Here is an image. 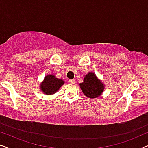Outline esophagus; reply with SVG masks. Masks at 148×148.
I'll use <instances>...</instances> for the list:
<instances>
[{"label": "esophagus", "mask_w": 148, "mask_h": 148, "mask_svg": "<svg viewBox=\"0 0 148 148\" xmlns=\"http://www.w3.org/2000/svg\"><path fill=\"white\" fill-rule=\"evenodd\" d=\"M69 83L70 84H75V81L74 79H69Z\"/></svg>", "instance_id": "esophagus-1"}]
</instances>
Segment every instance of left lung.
Masks as SVG:
<instances>
[{"instance_id":"1","label":"left lung","mask_w":148,"mask_h":148,"mask_svg":"<svg viewBox=\"0 0 148 148\" xmlns=\"http://www.w3.org/2000/svg\"><path fill=\"white\" fill-rule=\"evenodd\" d=\"M79 86L85 96L94 99L102 94L104 90V84L97 77L94 72H89L84 77V82L79 84Z\"/></svg>"}]
</instances>
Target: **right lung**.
Segmentation results:
<instances>
[{"label":"right lung","mask_w":148,"mask_h":148,"mask_svg":"<svg viewBox=\"0 0 148 148\" xmlns=\"http://www.w3.org/2000/svg\"><path fill=\"white\" fill-rule=\"evenodd\" d=\"M64 84L62 79L56 77L54 75H46L40 86V90L46 95H52L59 90Z\"/></svg>","instance_id":"right-lung-1"}]
</instances>
